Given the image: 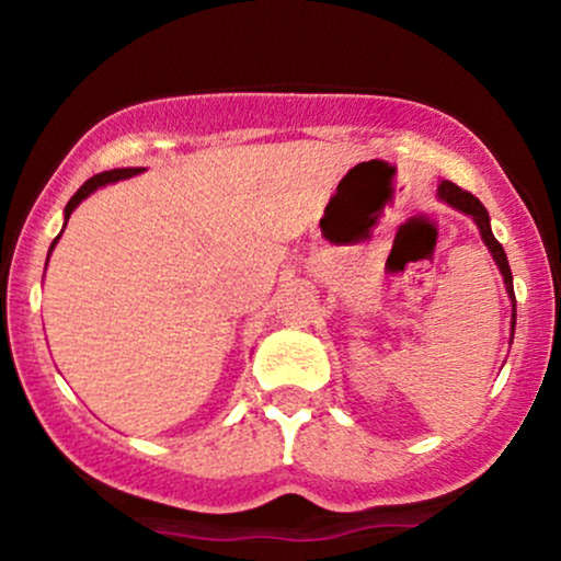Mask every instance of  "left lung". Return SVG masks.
<instances>
[{"label":"left lung","mask_w":561,"mask_h":561,"mask_svg":"<svg viewBox=\"0 0 561 561\" xmlns=\"http://www.w3.org/2000/svg\"><path fill=\"white\" fill-rule=\"evenodd\" d=\"M437 199H440V203L450 205V208H456V210H459V214L469 216L474 224H478L482 242H485V248L491 250L495 266H499L501 276H504V285H506L508 300H512V327H508V330H512V337H508V345H512V340H514V327H517V300H514L512 268H508V261H506L504 248H501V242L493 237V231H491V216H488L485 205H482L480 199L472 195V192L461 190V186H456L454 182H440V184H437Z\"/></svg>","instance_id":"8db88e82"}]
</instances>
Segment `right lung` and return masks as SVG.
I'll return each instance as SVG.
<instances>
[{
	"label": "right lung",
	"mask_w": 561,
	"mask_h": 561,
	"mask_svg": "<svg viewBox=\"0 0 561 561\" xmlns=\"http://www.w3.org/2000/svg\"><path fill=\"white\" fill-rule=\"evenodd\" d=\"M137 173H141V169H113V171H102V173H96V176L87 179V182L81 184V190L76 192V195L68 199L66 210H62V216H66V221H62V229H66L70 214H73V210L79 208V205H81L83 199H87L89 195H92V192L100 190V186H107V184H115V182H124V179L137 176ZM60 234H62V231H60ZM60 234H57L55 242L49 244V253H53V250H55V244H57V240H60ZM47 263H49V255H47Z\"/></svg>",
	"instance_id": "obj_1"
}]
</instances>
